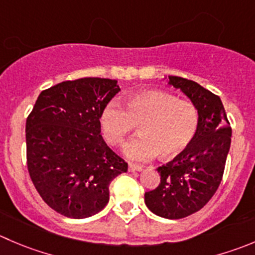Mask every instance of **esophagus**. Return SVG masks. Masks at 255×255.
I'll list each match as a JSON object with an SVG mask.
<instances>
[{
  "label": "esophagus",
  "mask_w": 255,
  "mask_h": 255,
  "mask_svg": "<svg viewBox=\"0 0 255 255\" xmlns=\"http://www.w3.org/2000/svg\"><path fill=\"white\" fill-rule=\"evenodd\" d=\"M128 170H129V172H142L143 167H142V165L129 164V165H128Z\"/></svg>",
  "instance_id": "obj_1"
}]
</instances>
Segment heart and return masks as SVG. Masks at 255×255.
Returning a JSON list of instances; mask_svg holds the SVG:
<instances>
[{
  "mask_svg": "<svg viewBox=\"0 0 255 255\" xmlns=\"http://www.w3.org/2000/svg\"><path fill=\"white\" fill-rule=\"evenodd\" d=\"M111 101L102 110L100 126L106 142L120 145L137 126L139 135L126 144L125 155L147 162L157 154L172 159L187 150L196 138L199 112L190 101L160 91H143L123 101Z\"/></svg>",
  "mask_w": 255,
  "mask_h": 255,
  "instance_id": "b5f03b06",
  "label": "heart"
}]
</instances>
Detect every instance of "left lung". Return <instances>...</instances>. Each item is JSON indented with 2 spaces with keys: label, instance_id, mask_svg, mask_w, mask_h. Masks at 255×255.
I'll use <instances>...</instances> for the list:
<instances>
[{
  "label": "left lung",
  "instance_id": "1",
  "mask_svg": "<svg viewBox=\"0 0 255 255\" xmlns=\"http://www.w3.org/2000/svg\"><path fill=\"white\" fill-rule=\"evenodd\" d=\"M197 107L199 126L196 138L184 153L158 167L160 183L145 192V206L157 216L180 219L203 208L222 182L231 148L232 128L221 98L194 81L168 76Z\"/></svg>",
  "mask_w": 255,
  "mask_h": 255
}]
</instances>
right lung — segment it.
<instances>
[{
	"mask_svg": "<svg viewBox=\"0 0 255 255\" xmlns=\"http://www.w3.org/2000/svg\"><path fill=\"white\" fill-rule=\"evenodd\" d=\"M116 80L86 77L42 91L26 121L27 168L46 204L88 218L110 201V184L128 164L101 135L100 116L120 92Z\"/></svg>",
	"mask_w": 255,
	"mask_h": 255,
	"instance_id": "1",
	"label": "right lung"
}]
</instances>
